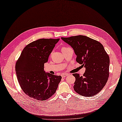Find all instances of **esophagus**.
<instances>
[{
	"instance_id": "esophagus-1",
	"label": "esophagus",
	"mask_w": 122,
	"mask_h": 122,
	"mask_svg": "<svg viewBox=\"0 0 122 122\" xmlns=\"http://www.w3.org/2000/svg\"><path fill=\"white\" fill-rule=\"evenodd\" d=\"M68 76V74L67 73H63L61 74V76L62 77H65L66 76Z\"/></svg>"
}]
</instances>
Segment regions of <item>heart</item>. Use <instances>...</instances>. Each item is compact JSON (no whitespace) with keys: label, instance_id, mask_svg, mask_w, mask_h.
<instances>
[{"label":"heart","instance_id":"obj_1","mask_svg":"<svg viewBox=\"0 0 122 122\" xmlns=\"http://www.w3.org/2000/svg\"><path fill=\"white\" fill-rule=\"evenodd\" d=\"M68 48V47H63L62 49V50H64V49H66Z\"/></svg>","mask_w":122,"mask_h":122}]
</instances>
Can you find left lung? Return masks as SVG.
I'll list each match as a JSON object with an SVG mask.
<instances>
[{"mask_svg": "<svg viewBox=\"0 0 122 122\" xmlns=\"http://www.w3.org/2000/svg\"><path fill=\"white\" fill-rule=\"evenodd\" d=\"M61 39L72 47L76 62L86 68L83 76L73 74L76 77L74 91L85 97L96 95L104 87L109 74V57L103 45L84 35Z\"/></svg>", "mask_w": 122, "mask_h": 122, "instance_id": "left-lung-1", "label": "left lung"}]
</instances>
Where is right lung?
Masks as SVG:
<instances>
[{"label":"right lung","instance_id":"obj_1","mask_svg":"<svg viewBox=\"0 0 122 122\" xmlns=\"http://www.w3.org/2000/svg\"><path fill=\"white\" fill-rule=\"evenodd\" d=\"M60 39L41 38L27 45L15 63L20 86L36 100L45 101L55 93L62 77L44 71V64Z\"/></svg>","mask_w":122,"mask_h":122}]
</instances>
